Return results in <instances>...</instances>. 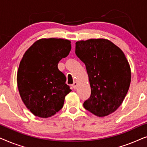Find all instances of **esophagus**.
<instances>
[{
	"mask_svg": "<svg viewBox=\"0 0 147 147\" xmlns=\"http://www.w3.org/2000/svg\"><path fill=\"white\" fill-rule=\"evenodd\" d=\"M72 86H73V88H74L75 90L77 89L78 86V84L76 82H74V84H73V85H72Z\"/></svg>",
	"mask_w": 147,
	"mask_h": 147,
	"instance_id": "1",
	"label": "esophagus"
}]
</instances>
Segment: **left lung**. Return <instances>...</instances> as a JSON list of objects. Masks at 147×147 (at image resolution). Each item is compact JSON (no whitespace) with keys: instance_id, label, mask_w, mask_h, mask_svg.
Instances as JSON below:
<instances>
[{"instance_id":"1","label":"left lung","mask_w":147,"mask_h":147,"mask_svg":"<svg viewBox=\"0 0 147 147\" xmlns=\"http://www.w3.org/2000/svg\"><path fill=\"white\" fill-rule=\"evenodd\" d=\"M76 54L86 65L91 88L84 107L98 117L113 113L122 104L131 81L123 51L108 39H90L76 42Z\"/></svg>"}]
</instances>
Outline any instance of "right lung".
<instances>
[{
    "label": "right lung",
    "mask_w": 147,
    "mask_h": 147,
    "mask_svg": "<svg viewBox=\"0 0 147 147\" xmlns=\"http://www.w3.org/2000/svg\"><path fill=\"white\" fill-rule=\"evenodd\" d=\"M71 49L67 39H41L23 55L17 71V86L23 103L35 116L51 117L63 107L65 96L71 90L57 65Z\"/></svg>",
    "instance_id": "1"
}]
</instances>
